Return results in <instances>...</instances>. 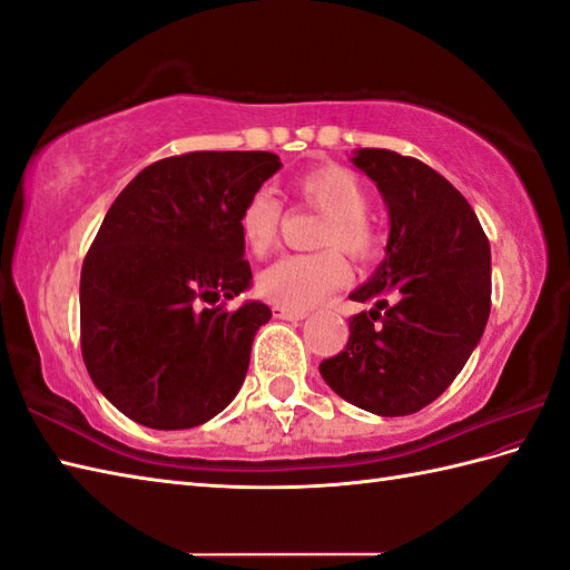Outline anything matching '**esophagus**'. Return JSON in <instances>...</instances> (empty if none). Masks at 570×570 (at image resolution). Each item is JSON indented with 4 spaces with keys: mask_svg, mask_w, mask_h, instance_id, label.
<instances>
[{
    "mask_svg": "<svg viewBox=\"0 0 570 570\" xmlns=\"http://www.w3.org/2000/svg\"><path fill=\"white\" fill-rule=\"evenodd\" d=\"M274 316L284 318V321H304L308 316V311L288 308V306H274Z\"/></svg>",
    "mask_w": 570,
    "mask_h": 570,
    "instance_id": "1",
    "label": "esophagus"
}]
</instances>
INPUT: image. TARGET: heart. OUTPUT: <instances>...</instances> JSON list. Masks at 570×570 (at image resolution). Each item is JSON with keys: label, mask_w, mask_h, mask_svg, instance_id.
<instances>
[{"label": "heart", "mask_w": 570, "mask_h": 570, "mask_svg": "<svg viewBox=\"0 0 570 570\" xmlns=\"http://www.w3.org/2000/svg\"><path fill=\"white\" fill-rule=\"evenodd\" d=\"M294 193L326 212L318 244L338 247L353 259H365L375 249V234L367 222V189L351 170L338 165H326L296 177ZM278 225H282V205L269 193H256L247 199L239 215V232L247 249L254 256H264L274 247ZM345 282V266L336 252L318 254H286L266 266L259 274V294L288 308H314L331 292Z\"/></svg>", "instance_id": "obj_1"}]
</instances>
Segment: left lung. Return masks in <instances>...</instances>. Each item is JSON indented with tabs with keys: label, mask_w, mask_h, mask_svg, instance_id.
Here are the masks:
<instances>
[{
	"label": "left lung",
	"mask_w": 570,
	"mask_h": 570,
	"mask_svg": "<svg viewBox=\"0 0 570 570\" xmlns=\"http://www.w3.org/2000/svg\"><path fill=\"white\" fill-rule=\"evenodd\" d=\"M351 163L381 189L385 259L351 294L345 348L318 371L333 393L381 417L430 405L470 361L492 308V252L470 203L430 165L361 148Z\"/></svg>",
	"instance_id": "obj_1"
}]
</instances>
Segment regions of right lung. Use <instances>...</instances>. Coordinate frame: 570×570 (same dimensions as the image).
<instances>
[{
  "instance_id": "1",
  "label": "right lung",
  "mask_w": 570,
  "mask_h": 570,
  "mask_svg": "<svg viewBox=\"0 0 570 570\" xmlns=\"http://www.w3.org/2000/svg\"><path fill=\"white\" fill-rule=\"evenodd\" d=\"M278 167L262 150L175 155L132 177L104 217L81 269V353L138 425L197 428L239 393L272 311L215 304L252 286L239 215Z\"/></svg>"
}]
</instances>
